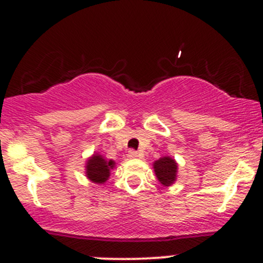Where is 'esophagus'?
I'll return each instance as SVG.
<instances>
[{"mask_svg": "<svg viewBox=\"0 0 263 263\" xmlns=\"http://www.w3.org/2000/svg\"><path fill=\"white\" fill-rule=\"evenodd\" d=\"M128 157L129 158H136V157H138V152L135 149H129L128 151Z\"/></svg>", "mask_w": 263, "mask_h": 263, "instance_id": "1", "label": "esophagus"}]
</instances>
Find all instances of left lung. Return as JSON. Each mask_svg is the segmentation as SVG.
I'll use <instances>...</instances> for the list:
<instances>
[{"mask_svg":"<svg viewBox=\"0 0 263 263\" xmlns=\"http://www.w3.org/2000/svg\"><path fill=\"white\" fill-rule=\"evenodd\" d=\"M156 176L163 185L168 186L174 183L177 178V163L171 157H163L153 164Z\"/></svg>","mask_w":263,"mask_h":263,"instance_id":"1","label":"left lung"}]
</instances>
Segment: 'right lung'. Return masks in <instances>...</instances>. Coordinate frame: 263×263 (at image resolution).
<instances>
[{"instance_id":"add662e5","label":"right lung","mask_w":263,"mask_h":263,"mask_svg":"<svg viewBox=\"0 0 263 263\" xmlns=\"http://www.w3.org/2000/svg\"><path fill=\"white\" fill-rule=\"evenodd\" d=\"M112 167V161L107 162L100 155H95L87 161L86 176L91 182L101 184L106 182L108 176H110V170Z\"/></svg>"}]
</instances>
